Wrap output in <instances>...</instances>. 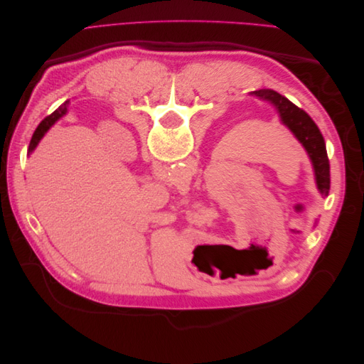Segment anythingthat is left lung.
<instances>
[{"mask_svg": "<svg viewBox=\"0 0 364 364\" xmlns=\"http://www.w3.org/2000/svg\"><path fill=\"white\" fill-rule=\"evenodd\" d=\"M250 95L267 100L277 107L282 123L293 132V135L306 150L314 168L317 188L326 197L329 193V161L325 139L311 117L273 90H258L250 92Z\"/></svg>", "mask_w": 364, "mask_h": 364, "instance_id": "8db88e82", "label": "left lung"}]
</instances>
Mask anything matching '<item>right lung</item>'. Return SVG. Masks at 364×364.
I'll use <instances>...</instances> for the list:
<instances>
[{"label":"right lung","instance_id":"add662e5","mask_svg":"<svg viewBox=\"0 0 364 364\" xmlns=\"http://www.w3.org/2000/svg\"><path fill=\"white\" fill-rule=\"evenodd\" d=\"M67 103L68 102H65L59 109H56V111H54L51 115H48L46 119H42V123L38 126V129L35 130V134H33V136H31V141H30V146H28V155L30 153L36 149V146L39 144V141L42 139V136L47 134L48 132V129L56 123V121L62 117V115H65V112H67Z\"/></svg>","mask_w":364,"mask_h":364}]
</instances>
